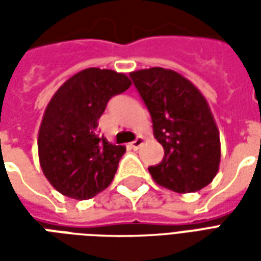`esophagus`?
<instances>
[{"label": "esophagus", "instance_id": "obj_1", "mask_svg": "<svg viewBox=\"0 0 261 261\" xmlns=\"http://www.w3.org/2000/svg\"><path fill=\"white\" fill-rule=\"evenodd\" d=\"M142 144H144V138H142V137H138L136 141L131 142L130 147L133 148V149H138V148L142 147Z\"/></svg>", "mask_w": 261, "mask_h": 261}]
</instances>
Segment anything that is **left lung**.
Returning <instances> with one entry per match:
<instances>
[{"label": "left lung", "mask_w": 261, "mask_h": 261, "mask_svg": "<svg viewBox=\"0 0 261 261\" xmlns=\"http://www.w3.org/2000/svg\"><path fill=\"white\" fill-rule=\"evenodd\" d=\"M164 147L162 162L148 170L159 186L193 193L210 185L221 159L219 131L205 97L185 76L161 67L130 72Z\"/></svg>", "instance_id": "left-lung-1"}]
</instances>
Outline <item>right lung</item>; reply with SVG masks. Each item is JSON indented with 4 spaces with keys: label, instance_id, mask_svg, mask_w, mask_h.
<instances>
[{
    "label": "right lung",
    "instance_id": "right-lung-1",
    "mask_svg": "<svg viewBox=\"0 0 261 261\" xmlns=\"http://www.w3.org/2000/svg\"><path fill=\"white\" fill-rule=\"evenodd\" d=\"M131 81L112 69L86 68L60 86L43 116L37 148L44 176L67 197L88 200L112 183L125 148L96 134L108 102Z\"/></svg>",
    "mask_w": 261,
    "mask_h": 261
}]
</instances>
